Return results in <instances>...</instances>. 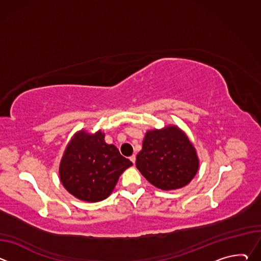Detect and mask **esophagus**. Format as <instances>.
Instances as JSON below:
<instances>
[{"mask_svg": "<svg viewBox=\"0 0 261 261\" xmlns=\"http://www.w3.org/2000/svg\"><path fill=\"white\" fill-rule=\"evenodd\" d=\"M130 160H131V162L134 164V163H135V160H136V157H135V155H132V156L130 157Z\"/></svg>", "mask_w": 261, "mask_h": 261, "instance_id": "34e87169", "label": "esophagus"}]
</instances>
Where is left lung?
Listing matches in <instances>:
<instances>
[{
	"label": "left lung",
	"mask_w": 261,
	"mask_h": 261,
	"mask_svg": "<svg viewBox=\"0 0 261 261\" xmlns=\"http://www.w3.org/2000/svg\"><path fill=\"white\" fill-rule=\"evenodd\" d=\"M136 167L155 187L175 190L194 178L199 159L187 134L175 125H168L146 131Z\"/></svg>",
	"instance_id": "8db88e82"
}]
</instances>
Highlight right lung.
I'll use <instances>...</instances> for the list:
<instances>
[{
    "label": "right lung",
    "instance_id": "1",
    "mask_svg": "<svg viewBox=\"0 0 261 261\" xmlns=\"http://www.w3.org/2000/svg\"><path fill=\"white\" fill-rule=\"evenodd\" d=\"M101 130L82 129L69 140L60 162L59 175L64 188L83 201L98 202L113 193L120 175L132 162L118 147L107 144Z\"/></svg>",
    "mask_w": 261,
    "mask_h": 261
}]
</instances>
